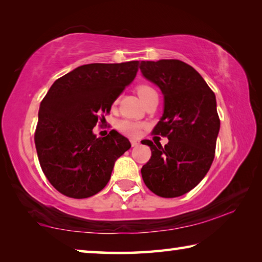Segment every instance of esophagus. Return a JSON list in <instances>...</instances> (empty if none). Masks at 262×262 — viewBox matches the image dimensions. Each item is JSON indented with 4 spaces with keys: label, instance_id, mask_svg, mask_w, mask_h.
Masks as SVG:
<instances>
[{
    "label": "esophagus",
    "instance_id": "esophagus-1",
    "mask_svg": "<svg viewBox=\"0 0 262 262\" xmlns=\"http://www.w3.org/2000/svg\"><path fill=\"white\" fill-rule=\"evenodd\" d=\"M130 144H132V147H136V145L139 144V141H136V140H130Z\"/></svg>",
    "mask_w": 262,
    "mask_h": 262
}]
</instances>
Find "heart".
Returning <instances> with one entry per match:
<instances>
[{
    "label": "heart",
    "instance_id": "heart-1",
    "mask_svg": "<svg viewBox=\"0 0 262 262\" xmlns=\"http://www.w3.org/2000/svg\"><path fill=\"white\" fill-rule=\"evenodd\" d=\"M152 92H156L154 90L152 86L148 85V84H141V85L137 86V94L141 97V99H144L148 95L152 94ZM118 129L121 133L129 136H136L139 134L141 129V125L139 122L130 121V120H121L118 123Z\"/></svg>",
    "mask_w": 262,
    "mask_h": 262
}]
</instances>
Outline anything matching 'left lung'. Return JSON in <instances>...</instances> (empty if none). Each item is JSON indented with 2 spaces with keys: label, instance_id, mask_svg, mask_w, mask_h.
<instances>
[{
  "label": "left lung",
  "instance_id": "8db88e82",
  "mask_svg": "<svg viewBox=\"0 0 262 262\" xmlns=\"http://www.w3.org/2000/svg\"><path fill=\"white\" fill-rule=\"evenodd\" d=\"M140 68L164 95V113L152 134L168 139L164 147L143 141L151 157L141 168L142 178L158 196H181L205 178L214 161L221 125L216 97L201 75L180 60L142 61Z\"/></svg>",
  "mask_w": 262,
  "mask_h": 262
}]
</instances>
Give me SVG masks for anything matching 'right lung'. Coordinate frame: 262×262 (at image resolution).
I'll use <instances>...</instances> for the list:
<instances>
[{"label": "right lung", "mask_w": 262, "mask_h": 262, "mask_svg": "<svg viewBox=\"0 0 262 262\" xmlns=\"http://www.w3.org/2000/svg\"><path fill=\"white\" fill-rule=\"evenodd\" d=\"M139 61L90 63L53 83L38 113L34 143L41 170L53 187L73 199L100 192L114 163L130 148L118 132L92 133L139 70Z\"/></svg>", "instance_id": "add662e5"}]
</instances>
